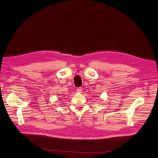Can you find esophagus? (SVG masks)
I'll return each instance as SVG.
<instances>
[{
  "mask_svg": "<svg viewBox=\"0 0 158 158\" xmlns=\"http://www.w3.org/2000/svg\"><path fill=\"white\" fill-rule=\"evenodd\" d=\"M77 92H82V89L81 87H79V88H77Z\"/></svg>",
  "mask_w": 158,
  "mask_h": 158,
  "instance_id": "34e87169",
  "label": "esophagus"
}]
</instances>
